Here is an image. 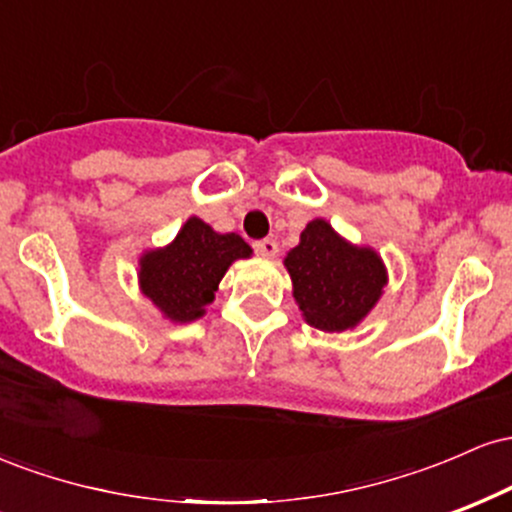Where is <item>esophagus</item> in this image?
I'll return each instance as SVG.
<instances>
[{
  "mask_svg": "<svg viewBox=\"0 0 512 512\" xmlns=\"http://www.w3.org/2000/svg\"><path fill=\"white\" fill-rule=\"evenodd\" d=\"M255 250L260 252L262 257H267V260H272V257L279 255V243H276L274 238H264V240H257V243H255Z\"/></svg>",
  "mask_w": 512,
  "mask_h": 512,
  "instance_id": "1",
  "label": "esophagus"
}]
</instances>
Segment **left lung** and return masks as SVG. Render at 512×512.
<instances>
[{"label": "left lung", "mask_w": 512, "mask_h": 512, "mask_svg": "<svg viewBox=\"0 0 512 512\" xmlns=\"http://www.w3.org/2000/svg\"><path fill=\"white\" fill-rule=\"evenodd\" d=\"M284 264L305 322L322 332L356 327L387 284L378 252L351 245L325 219H313L305 226L301 243L286 255Z\"/></svg>", "instance_id": "1"}]
</instances>
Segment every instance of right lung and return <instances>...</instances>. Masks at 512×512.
Returning a JSON list of instances; mask_svg holds the SVG:
<instances>
[{
    "instance_id": "right-lung-1",
    "label": "right lung",
    "mask_w": 512,
    "mask_h": 512,
    "mask_svg": "<svg viewBox=\"0 0 512 512\" xmlns=\"http://www.w3.org/2000/svg\"><path fill=\"white\" fill-rule=\"evenodd\" d=\"M252 248L236 233H216L197 216L185 221L166 248L144 252L139 260L142 293L173 322H192L214 301L219 281Z\"/></svg>"
}]
</instances>
